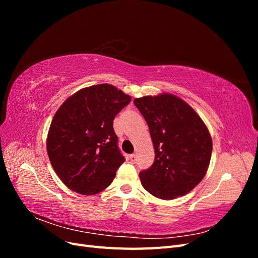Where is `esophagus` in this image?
<instances>
[{"instance_id":"obj_1","label":"esophagus","mask_w":258,"mask_h":258,"mask_svg":"<svg viewBox=\"0 0 258 258\" xmlns=\"http://www.w3.org/2000/svg\"><path fill=\"white\" fill-rule=\"evenodd\" d=\"M129 159H130V161H131L132 163H135V162L137 161V155H136V154L130 155V156H129Z\"/></svg>"}]
</instances>
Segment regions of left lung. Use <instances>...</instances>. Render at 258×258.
<instances>
[{
  "label": "left lung",
  "mask_w": 258,
  "mask_h": 258,
  "mask_svg": "<svg viewBox=\"0 0 258 258\" xmlns=\"http://www.w3.org/2000/svg\"><path fill=\"white\" fill-rule=\"evenodd\" d=\"M134 103L147 122L155 150L152 167L140 172L143 187L163 200L188 194L205 177L212 154L205 122L169 93L137 98Z\"/></svg>",
  "instance_id": "8db88e82"
}]
</instances>
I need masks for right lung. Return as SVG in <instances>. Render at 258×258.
I'll list each match as a JSON object with an SVG mask.
<instances>
[{
  "mask_svg": "<svg viewBox=\"0 0 258 258\" xmlns=\"http://www.w3.org/2000/svg\"><path fill=\"white\" fill-rule=\"evenodd\" d=\"M130 101L114 86L100 84L77 91L54 114L47 153L70 189L89 196L111 185L124 161L113 120Z\"/></svg>",
  "mask_w": 258,
  "mask_h": 258,
  "instance_id": "right-lung-1",
  "label": "right lung"
}]
</instances>
